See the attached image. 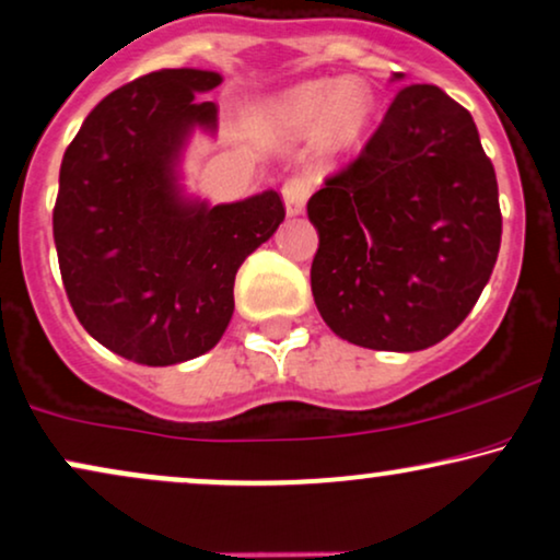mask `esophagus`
Masks as SVG:
<instances>
[{"mask_svg":"<svg viewBox=\"0 0 560 560\" xmlns=\"http://www.w3.org/2000/svg\"><path fill=\"white\" fill-rule=\"evenodd\" d=\"M310 190H313V186H310V180L302 178V175H292V178L281 186V196H284L289 214H302L304 203H307L310 198Z\"/></svg>","mask_w":560,"mask_h":560,"instance_id":"obj_1","label":"esophagus"}]
</instances>
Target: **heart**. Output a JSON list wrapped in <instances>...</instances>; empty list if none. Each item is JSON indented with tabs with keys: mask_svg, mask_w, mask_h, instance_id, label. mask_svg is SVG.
Returning a JSON list of instances; mask_svg holds the SVG:
<instances>
[{
	"mask_svg": "<svg viewBox=\"0 0 560 560\" xmlns=\"http://www.w3.org/2000/svg\"><path fill=\"white\" fill-rule=\"evenodd\" d=\"M330 113L336 126L351 131L357 129L359 121H362L364 108L351 92H346L341 82H323L315 84V88H307L302 95H296L287 108V116L292 118L294 124H317L323 121L325 116H330Z\"/></svg>",
	"mask_w": 560,
	"mask_h": 560,
	"instance_id": "obj_1",
	"label": "heart"
}]
</instances>
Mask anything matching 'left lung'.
<instances>
[{
  "instance_id": "obj_1",
  "label": "left lung",
  "mask_w": 560,
  "mask_h": 560,
  "mask_svg": "<svg viewBox=\"0 0 560 560\" xmlns=\"http://www.w3.org/2000/svg\"><path fill=\"white\" fill-rule=\"evenodd\" d=\"M395 80H402L395 74ZM313 296L328 328L421 351L468 317L501 245L499 186L476 121L434 84L402 88L357 160L307 201Z\"/></svg>"
}]
</instances>
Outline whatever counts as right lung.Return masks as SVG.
Here are the masks:
<instances>
[{"label":"right lung","instance_id":"add662e5","mask_svg":"<svg viewBox=\"0 0 560 560\" xmlns=\"http://www.w3.org/2000/svg\"><path fill=\"white\" fill-rule=\"evenodd\" d=\"M217 84L207 69L139 77L103 97L63 152V289L84 330L129 362L170 366L214 349L235 313L237 268L284 222L276 190L219 207L183 194L190 133L217 131V105L198 92Z\"/></svg>","mask_w":560,"mask_h":560}]
</instances>
